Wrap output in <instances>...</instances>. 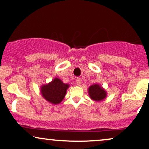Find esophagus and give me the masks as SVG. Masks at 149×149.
Wrapping results in <instances>:
<instances>
[{
  "label": "esophagus",
  "mask_w": 149,
  "mask_h": 149,
  "mask_svg": "<svg viewBox=\"0 0 149 149\" xmlns=\"http://www.w3.org/2000/svg\"><path fill=\"white\" fill-rule=\"evenodd\" d=\"M76 84L78 85H80V84H81L82 81H81V78H77L76 80Z\"/></svg>",
  "instance_id": "1"
}]
</instances>
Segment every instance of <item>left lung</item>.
Here are the masks:
<instances>
[{
    "instance_id": "left-lung-1",
    "label": "left lung",
    "mask_w": 149,
    "mask_h": 149,
    "mask_svg": "<svg viewBox=\"0 0 149 149\" xmlns=\"http://www.w3.org/2000/svg\"><path fill=\"white\" fill-rule=\"evenodd\" d=\"M88 94L92 100L100 102L107 97V93L99 84H94L89 87Z\"/></svg>"
}]
</instances>
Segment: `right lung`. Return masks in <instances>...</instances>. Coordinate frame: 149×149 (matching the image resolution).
I'll use <instances>...</instances> for the list:
<instances>
[{
    "label": "right lung",
    "mask_w": 149,
    "mask_h": 149,
    "mask_svg": "<svg viewBox=\"0 0 149 149\" xmlns=\"http://www.w3.org/2000/svg\"><path fill=\"white\" fill-rule=\"evenodd\" d=\"M69 84H65L58 78H54L48 84L42 85L40 88L41 95L44 99L52 104L61 102L66 95Z\"/></svg>",
    "instance_id": "add662e5"
}]
</instances>
